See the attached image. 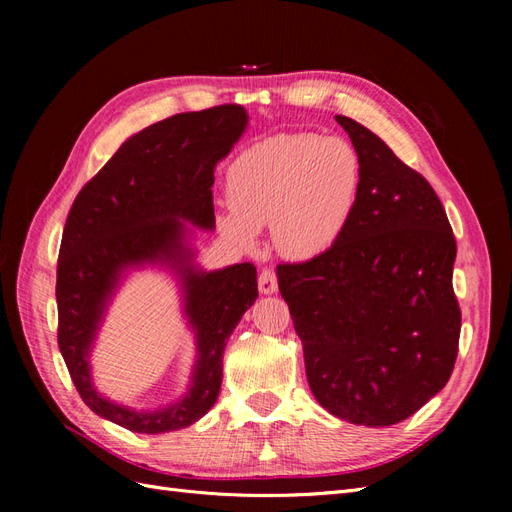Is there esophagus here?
<instances>
[{
    "label": "esophagus",
    "mask_w": 512,
    "mask_h": 512,
    "mask_svg": "<svg viewBox=\"0 0 512 512\" xmlns=\"http://www.w3.org/2000/svg\"><path fill=\"white\" fill-rule=\"evenodd\" d=\"M258 288L262 294H273L277 290V275L273 269H265L258 275Z\"/></svg>",
    "instance_id": "1"
}]
</instances>
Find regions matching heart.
Masks as SVG:
<instances>
[{"instance_id": "heart-1", "label": "heart", "mask_w": 512, "mask_h": 512, "mask_svg": "<svg viewBox=\"0 0 512 512\" xmlns=\"http://www.w3.org/2000/svg\"><path fill=\"white\" fill-rule=\"evenodd\" d=\"M361 190V160L342 138L282 134L241 151L226 170L232 211L218 228L241 247L271 226L277 252L312 260L344 235Z\"/></svg>"}]
</instances>
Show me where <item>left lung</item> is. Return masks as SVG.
<instances>
[{"label":"left lung","mask_w":512,"mask_h":512,"mask_svg":"<svg viewBox=\"0 0 512 512\" xmlns=\"http://www.w3.org/2000/svg\"><path fill=\"white\" fill-rule=\"evenodd\" d=\"M335 119L359 153V198L331 250L280 265L277 286L318 404L354 425L389 427L453 374L457 243L427 179L359 121Z\"/></svg>","instance_id":"left-lung-1"}]
</instances>
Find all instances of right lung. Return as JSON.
Wrapping results in <instances>:
<instances>
[{
    "mask_svg": "<svg viewBox=\"0 0 512 512\" xmlns=\"http://www.w3.org/2000/svg\"><path fill=\"white\" fill-rule=\"evenodd\" d=\"M239 104L181 113L130 136L74 198L57 262V342L76 391L134 433H166L205 416L222 386L228 337L258 297L256 267L196 265L194 228L213 230V173L247 128ZM164 266L180 282L197 339L189 393L158 411L115 405L93 386L88 356L107 303L130 270Z\"/></svg>",
    "mask_w": 512,
    "mask_h": 512,
    "instance_id": "obj_1",
    "label": "right lung"
}]
</instances>
